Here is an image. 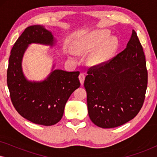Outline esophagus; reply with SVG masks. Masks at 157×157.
<instances>
[{"label": "esophagus", "mask_w": 157, "mask_h": 157, "mask_svg": "<svg viewBox=\"0 0 157 157\" xmlns=\"http://www.w3.org/2000/svg\"><path fill=\"white\" fill-rule=\"evenodd\" d=\"M79 78V80H80V82L81 83V85L83 84V82H84V80H85V75L84 74H80L78 76Z\"/></svg>", "instance_id": "esophagus-1"}]
</instances>
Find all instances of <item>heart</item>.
Instances as JSON below:
<instances>
[{
	"instance_id": "1",
	"label": "heart",
	"mask_w": 157,
	"mask_h": 157,
	"mask_svg": "<svg viewBox=\"0 0 157 157\" xmlns=\"http://www.w3.org/2000/svg\"><path fill=\"white\" fill-rule=\"evenodd\" d=\"M108 36L107 32H94L75 42V51L78 53H83L98 46L90 54L88 62L91 66L102 65L112 56L117 49V40L111 38L106 41Z\"/></svg>"
}]
</instances>
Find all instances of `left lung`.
Wrapping results in <instances>:
<instances>
[{
	"label": "left lung",
	"instance_id": "left-lung-1",
	"mask_svg": "<svg viewBox=\"0 0 157 157\" xmlns=\"http://www.w3.org/2000/svg\"><path fill=\"white\" fill-rule=\"evenodd\" d=\"M84 81L91 121L115 128L134 119L144 104L148 73L142 46L136 31L126 48L100 66L89 68Z\"/></svg>",
	"mask_w": 157,
	"mask_h": 157
}]
</instances>
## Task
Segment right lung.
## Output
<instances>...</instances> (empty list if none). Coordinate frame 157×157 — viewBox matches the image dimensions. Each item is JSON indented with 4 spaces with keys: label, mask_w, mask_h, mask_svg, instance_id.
<instances>
[{
    "label": "right lung",
    "mask_w": 157,
    "mask_h": 157,
    "mask_svg": "<svg viewBox=\"0 0 157 157\" xmlns=\"http://www.w3.org/2000/svg\"><path fill=\"white\" fill-rule=\"evenodd\" d=\"M53 37L44 26L27 27L10 51L7 70V84L14 108L21 117L34 124L51 126L63 115L68 98L81 86L79 71L54 70L42 82H30L25 78L21 60L29 44H53Z\"/></svg>",
    "instance_id": "add662e5"
}]
</instances>
